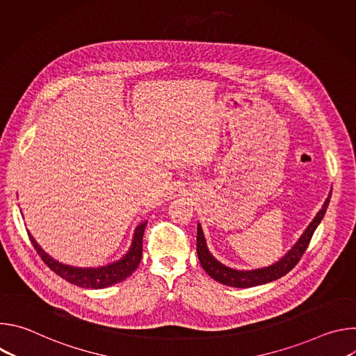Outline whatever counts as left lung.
Instances as JSON below:
<instances>
[{
  "instance_id": "1",
  "label": "left lung",
  "mask_w": 356,
  "mask_h": 356,
  "mask_svg": "<svg viewBox=\"0 0 356 356\" xmlns=\"http://www.w3.org/2000/svg\"><path fill=\"white\" fill-rule=\"evenodd\" d=\"M330 198H331V193L328 194L324 206L317 213L314 220L310 222L307 229L302 232V235L298 238V241L293 245V248L286 253V255L280 261L275 262L273 265H270L268 268H261V269L236 270V269L228 268V266L222 265L221 262H218L211 255L209 248H207L206 238H204V234H202L201 225L197 224V257H198V261H200L202 269H204L218 283H222V284H227L231 287H239V289L259 286V284H265V283L273 282L276 279H280L282 276L287 275L298 264V261L302 257V253L306 252L316 228L318 227V224L321 222V220L327 211V207L330 204Z\"/></svg>"
}]
</instances>
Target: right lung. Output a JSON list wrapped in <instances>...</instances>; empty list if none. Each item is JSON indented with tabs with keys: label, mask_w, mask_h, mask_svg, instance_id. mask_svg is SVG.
I'll return each instance as SVG.
<instances>
[{
	"label": "right lung",
	"mask_w": 356,
	"mask_h": 356,
	"mask_svg": "<svg viewBox=\"0 0 356 356\" xmlns=\"http://www.w3.org/2000/svg\"><path fill=\"white\" fill-rule=\"evenodd\" d=\"M146 222L147 221H143L136 227L129 250L120 261L99 268H74L70 265H63L62 262L49 257L31 235V232H28V235L42 261L62 279L84 289H104L125 280L136 270L142 258V241Z\"/></svg>",
	"instance_id": "obj_1"
}]
</instances>
